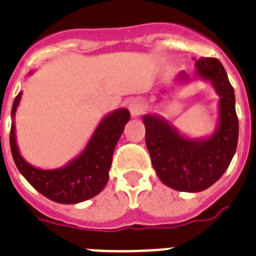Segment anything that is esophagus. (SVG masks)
Returning a JSON list of instances; mask_svg holds the SVG:
<instances>
[{
  "mask_svg": "<svg viewBox=\"0 0 256 256\" xmlns=\"http://www.w3.org/2000/svg\"><path fill=\"white\" fill-rule=\"evenodd\" d=\"M146 110V104L144 101L140 100H134L130 104V114L134 116V118H138L142 114H144V110Z\"/></svg>",
  "mask_w": 256,
  "mask_h": 256,
  "instance_id": "obj_1",
  "label": "esophagus"
}]
</instances>
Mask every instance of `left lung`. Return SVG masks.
<instances>
[{"label":"left lung","instance_id":"8db88e82","mask_svg":"<svg viewBox=\"0 0 256 256\" xmlns=\"http://www.w3.org/2000/svg\"><path fill=\"white\" fill-rule=\"evenodd\" d=\"M195 78L210 82L219 96L218 122L212 134L190 138L160 114L142 116L146 144L156 175L166 186L183 192L204 191L220 179L235 155L239 136L235 93L220 61L210 57L198 58ZM188 82L190 76L182 70L176 76L175 85Z\"/></svg>","mask_w":256,"mask_h":256}]
</instances>
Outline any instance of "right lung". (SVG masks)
Segmentation results:
<instances>
[{"label":"right lung","mask_w":256,"mask_h":256,"mask_svg":"<svg viewBox=\"0 0 256 256\" xmlns=\"http://www.w3.org/2000/svg\"><path fill=\"white\" fill-rule=\"evenodd\" d=\"M32 72H29L30 76ZM22 92H20L12 106L10 150L16 166L21 175L42 194L45 198L61 204H76L90 199L102 191L110 179L114 146L122 136L124 126L130 122L126 108L106 114L80 154L60 168L42 170L34 167L20 154L16 136L14 118Z\"/></svg>","instance_id":"right-lung-1"}]
</instances>
